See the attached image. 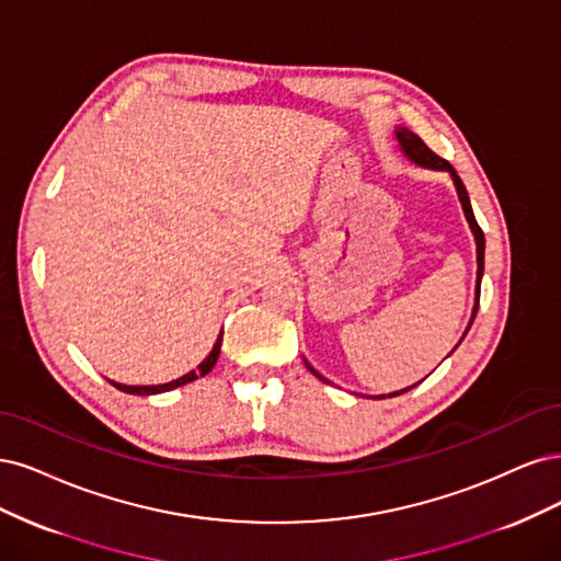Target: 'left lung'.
<instances>
[{
  "label": "left lung",
  "mask_w": 561,
  "mask_h": 561,
  "mask_svg": "<svg viewBox=\"0 0 561 561\" xmlns=\"http://www.w3.org/2000/svg\"><path fill=\"white\" fill-rule=\"evenodd\" d=\"M396 141H399V147H401V151L414 162V165H420V168H426V170H436V172H447L449 176H451V182H455V188H457V195H459V203H461V209H463V216H466V221H468V226H471V232H473V238H476V254H478V279H476V305H473V314H471V321H468V329H471V323H473V319H476V314H478V305H480V282H482V273H484V232L480 230V226H478V221H476V214H473V207H471V201H468V193H466V186H463V182L459 179V174L455 172V168L449 165L447 160H443L440 156H436L433 153L426 144L414 135V133H410L408 128H396ZM468 329H466V333H468ZM466 333H463V337H466ZM461 337V340H463ZM461 340H459V345H461ZM457 345V347H459ZM455 352V350H451ZM449 352V354H451ZM305 366L310 368V373L312 375H317L321 382H329L327 377H323L321 373H317L310 364H307L305 360ZM414 387V385H412ZM412 387H408V389H401V391H391V393H379V396H370V399H385V396H401V393H405V391H410Z\"/></svg>",
  "instance_id": "obj_1"
}]
</instances>
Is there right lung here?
<instances>
[{
    "mask_svg": "<svg viewBox=\"0 0 561 561\" xmlns=\"http://www.w3.org/2000/svg\"><path fill=\"white\" fill-rule=\"evenodd\" d=\"M221 340H224V331L219 333V337H216L214 347H211V352L207 354V358L203 360V364L197 366L195 370L172 379V382H165V385H139V387L137 385H121V382H114V379H110V382L116 389H121L125 393H135V396H153V393H162V391H172L176 387H184V385L193 382V379H197V377H205L216 366V358H219V352H221Z\"/></svg>",
    "mask_w": 561,
    "mask_h": 561,
    "instance_id": "add662e5",
    "label": "right lung"
}]
</instances>
